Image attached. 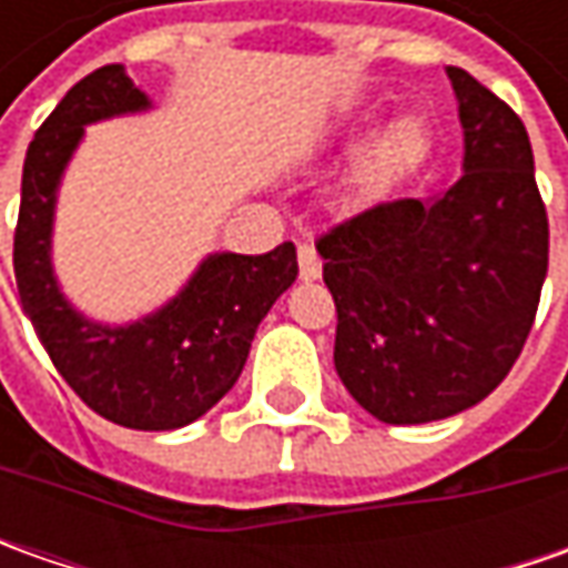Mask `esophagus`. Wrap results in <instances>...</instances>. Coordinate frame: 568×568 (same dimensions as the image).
Returning a JSON list of instances; mask_svg holds the SVG:
<instances>
[{
    "mask_svg": "<svg viewBox=\"0 0 568 568\" xmlns=\"http://www.w3.org/2000/svg\"><path fill=\"white\" fill-rule=\"evenodd\" d=\"M296 262H300V277L303 281H316L322 274V258L316 255V250L310 243H300L296 246Z\"/></svg>",
    "mask_w": 568,
    "mask_h": 568,
    "instance_id": "1",
    "label": "esophagus"
}]
</instances>
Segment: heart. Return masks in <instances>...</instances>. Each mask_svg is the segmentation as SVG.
<instances>
[{
	"label": "heart",
	"mask_w": 568,
	"mask_h": 568,
	"mask_svg": "<svg viewBox=\"0 0 568 568\" xmlns=\"http://www.w3.org/2000/svg\"><path fill=\"white\" fill-rule=\"evenodd\" d=\"M426 148H429V129L420 116L395 120L354 164L351 189L361 199H379L424 161Z\"/></svg>",
	"instance_id": "heart-1"
}]
</instances>
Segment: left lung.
Returning <instances> with one entry per match:
<instances>
[{"instance_id": "left-lung-1", "label": "left lung", "mask_w": 568, "mask_h": 568, "mask_svg": "<svg viewBox=\"0 0 568 568\" xmlns=\"http://www.w3.org/2000/svg\"><path fill=\"white\" fill-rule=\"evenodd\" d=\"M465 129L462 180L382 202L316 240L335 296V369L382 424H429L484 402L535 325L550 227L525 122L448 65Z\"/></svg>"}]
</instances>
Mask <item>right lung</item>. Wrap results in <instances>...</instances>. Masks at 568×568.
I'll use <instances>...</instances> for the list:
<instances>
[{"label":"right lung","instance_id":"1","mask_svg":"<svg viewBox=\"0 0 568 568\" xmlns=\"http://www.w3.org/2000/svg\"><path fill=\"white\" fill-rule=\"evenodd\" d=\"M148 106L122 65H103L37 129L21 176L14 281L43 351L81 402L129 429H180L240 379L258 322L296 281V250L281 243L265 255L214 252L166 306L129 325L81 316L53 274L55 192L84 125Z\"/></svg>","mask_w":568,"mask_h":568}]
</instances>
